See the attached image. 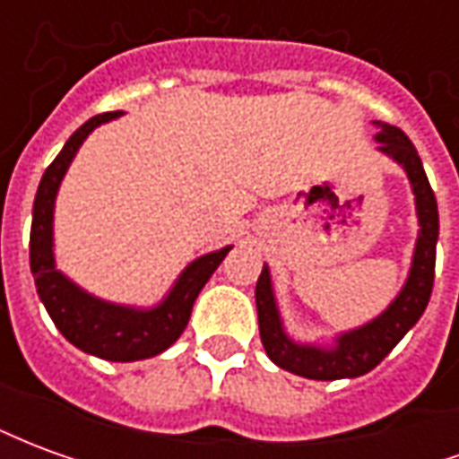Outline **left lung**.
<instances>
[{
	"label": "left lung",
	"instance_id": "obj_1",
	"mask_svg": "<svg viewBox=\"0 0 459 459\" xmlns=\"http://www.w3.org/2000/svg\"><path fill=\"white\" fill-rule=\"evenodd\" d=\"M376 140L381 142L378 150L394 157L403 167L411 179V186H413L420 233H418V243H415L411 275L405 280L401 295L391 302V307L385 309L381 317H376L374 322H368L354 332L342 334L332 349H319V346L295 344L282 332L278 305H275V295H273V285H270V273L268 268H263L258 285H255L260 342L265 346V354L290 374L315 378V381H337V378H356V376L368 374L391 354V349L405 337V332L413 327L428 307L435 280L437 201L430 189V181L425 177L423 161L403 130H398L395 125H388V122L384 125L378 122Z\"/></svg>",
	"mask_w": 459,
	"mask_h": 459
}]
</instances>
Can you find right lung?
Masks as SVG:
<instances>
[{"label":"right lung","mask_w":459,"mask_h":459,"mask_svg":"<svg viewBox=\"0 0 459 459\" xmlns=\"http://www.w3.org/2000/svg\"><path fill=\"white\" fill-rule=\"evenodd\" d=\"M117 115L122 113L95 115L85 125H81L44 171L34 199L29 260H31V273L36 280V292L58 332L71 344L78 346L85 354L100 356L108 361H137V359L161 354L181 337L201 288L209 282L213 270L221 265V260L226 258L230 246L194 260L189 268L181 273L167 299L154 309H132L103 302L83 292L56 270L54 201L58 184L85 137L98 125L115 120Z\"/></svg>","instance_id":"obj_1"}]
</instances>
